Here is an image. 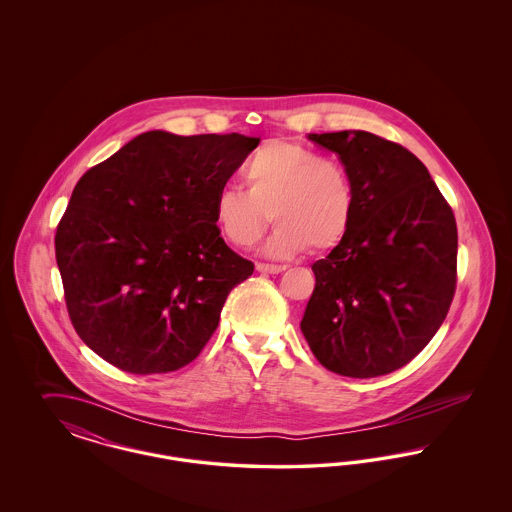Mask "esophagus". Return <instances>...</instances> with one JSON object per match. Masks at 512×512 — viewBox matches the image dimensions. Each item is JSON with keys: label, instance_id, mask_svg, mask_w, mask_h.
Returning <instances> with one entry per match:
<instances>
[{"label": "esophagus", "instance_id": "esophagus-1", "mask_svg": "<svg viewBox=\"0 0 512 512\" xmlns=\"http://www.w3.org/2000/svg\"><path fill=\"white\" fill-rule=\"evenodd\" d=\"M257 270L265 272V274H278L284 272L286 265H268V263H257Z\"/></svg>", "mask_w": 512, "mask_h": 512}]
</instances>
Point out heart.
<instances>
[{
  "label": "heart",
  "instance_id": "heart-1",
  "mask_svg": "<svg viewBox=\"0 0 512 512\" xmlns=\"http://www.w3.org/2000/svg\"><path fill=\"white\" fill-rule=\"evenodd\" d=\"M245 190L220 188L215 224L220 236L236 247H251L276 228L265 244L268 257L288 259L305 253H328L347 238L357 209L351 174L334 157L292 140H268L242 167Z\"/></svg>",
  "mask_w": 512,
  "mask_h": 512
}]
</instances>
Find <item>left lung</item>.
<instances>
[{
    "mask_svg": "<svg viewBox=\"0 0 512 512\" xmlns=\"http://www.w3.org/2000/svg\"><path fill=\"white\" fill-rule=\"evenodd\" d=\"M338 153L357 209L317 278L301 332L318 363L376 378L411 363L447 317L457 288V222L409 149L365 130L309 134Z\"/></svg>",
    "mask_w": 512,
    "mask_h": 512,
    "instance_id": "1",
    "label": "left lung"
}]
</instances>
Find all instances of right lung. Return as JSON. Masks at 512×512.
<instances>
[{
    "label": "right lung",
    "mask_w": 512,
    "mask_h": 512,
    "mask_svg": "<svg viewBox=\"0 0 512 512\" xmlns=\"http://www.w3.org/2000/svg\"><path fill=\"white\" fill-rule=\"evenodd\" d=\"M259 146L242 134L136 136L74 186L55 259L76 334L132 374L192 363L253 274L215 224V197Z\"/></svg>",
    "instance_id": "1"
}]
</instances>
